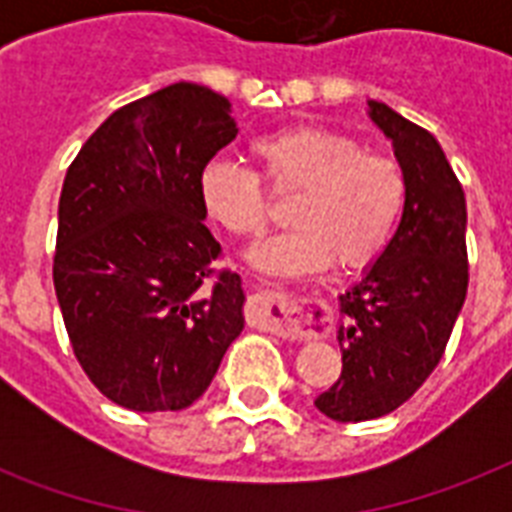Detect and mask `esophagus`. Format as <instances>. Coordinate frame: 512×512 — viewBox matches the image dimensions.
<instances>
[{
	"instance_id": "34e87169",
	"label": "esophagus",
	"mask_w": 512,
	"mask_h": 512,
	"mask_svg": "<svg viewBox=\"0 0 512 512\" xmlns=\"http://www.w3.org/2000/svg\"><path fill=\"white\" fill-rule=\"evenodd\" d=\"M297 308V297L287 295V292H273V289H263L255 295V321L263 327L271 329H287L292 324V313Z\"/></svg>"
}]
</instances>
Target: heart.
Listing matches in <instances>:
<instances>
[{"instance_id":"b5f03b06","label":"heart","mask_w":512,"mask_h":512,"mask_svg":"<svg viewBox=\"0 0 512 512\" xmlns=\"http://www.w3.org/2000/svg\"><path fill=\"white\" fill-rule=\"evenodd\" d=\"M255 172L209 162L199 175L201 204L236 239H257L273 217L269 188L292 196L289 231L263 241L252 263L273 276H305L337 263L358 271L385 252L406 204L398 159L364 151L345 132L297 124L249 146Z\"/></svg>"}]
</instances>
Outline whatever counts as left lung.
Listing matches in <instances>:
<instances>
[{"label":"left lung","instance_id":"8db88e82","mask_svg":"<svg viewBox=\"0 0 512 512\" xmlns=\"http://www.w3.org/2000/svg\"><path fill=\"white\" fill-rule=\"evenodd\" d=\"M406 175L396 236L358 284L340 295V380L316 398L337 422L385 417L422 388L444 358L468 295L465 191L428 130L372 100Z\"/></svg>","mask_w":512,"mask_h":512}]
</instances>
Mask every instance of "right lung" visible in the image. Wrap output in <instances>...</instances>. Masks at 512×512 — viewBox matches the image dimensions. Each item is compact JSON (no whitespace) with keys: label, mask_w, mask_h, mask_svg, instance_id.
Wrapping results in <instances>:
<instances>
[{"label":"right lung","mask_w":512,"mask_h":512,"mask_svg":"<svg viewBox=\"0 0 512 512\" xmlns=\"http://www.w3.org/2000/svg\"><path fill=\"white\" fill-rule=\"evenodd\" d=\"M236 132L223 95L177 82L114 111L68 167L55 295L79 366L124 409L191 406L244 329L199 193Z\"/></svg>","instance_id":"add662e5"}]
</instances>
